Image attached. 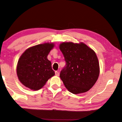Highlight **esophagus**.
<instances>
[{"mask_svg":"<svg viewBox=\"0 0 122 122\" xmlns=\"http://www.w3.org/2000/svg\"><path fill=\"white\" fill-rule=\"evenodd\" d=\"M55 75L56 76H59V73L58 71H56L55 72Z\"/></svg>","mask_w":122,"mask_h":122,"instance_id":"34e87169","label":"esophagus"}]
</instances>
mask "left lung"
Instances as JSON below:
<instances>
[{
  "label": "left lung",
  "mask_w": 122,
  "mask_h": 122,
  "mask_svg": "<svg viewBox=\"0 0 122 122\" xmlns=\"http://www.w3.org/2000/svg\"><path fill=\"white\" fill-rule=\"evenodd\" d=\"M59 47L66 63L60 73L66 88L74 94L88 91L100 74L99 62L95 51L82 42H63Z\"/></svg>",
  "instance_id": "1"
}]
</instances>
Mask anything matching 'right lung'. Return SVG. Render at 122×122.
I'll return each instance as SVG.
<instances>
[{"instance_id": "right-lung-1", "label": "right lung", "mask_w": 122, "mask_h": 122, "mask_svg": "<svg viewBox=\"0 0 122 122\" xmlns=\"http://www.w3.org/2000/svg\"><path fill=\"white\" fill-rule=\"evenodd\" d=\"M54 46L53 43H44L30 47L21 55L17 64L16 73L25 87L37 91L55 76L51 61L47 58Z\"/></svg>"}]
</instances>
